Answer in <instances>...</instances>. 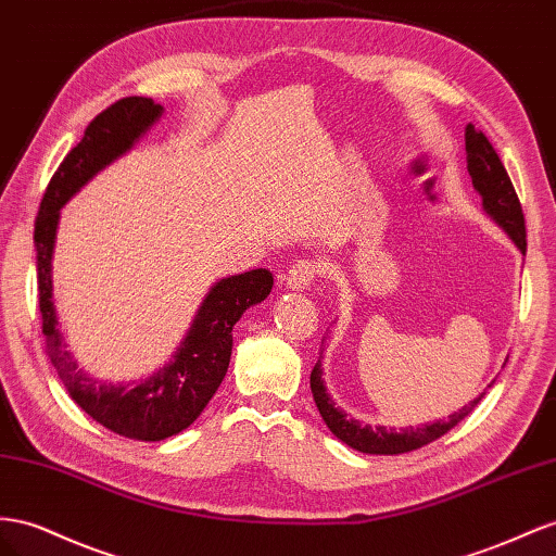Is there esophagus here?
I'll return each mask as SVG.
<instances>
[{
	"instance_id": "34e87169",
	"label": "esophagus",
	"mask_w": 556,
	"mask_h": 556,
	"mask_svg": "<svg viewBox=\"0 0 556 556\" xmlns=\"http://www.w3.org/2000/svg\"><path fill=\"white\" fill-rule=\"evenodd\" d=\"M315 276H318V264L311 260H299L290 266L288 276H285V288L292 292H304L311 288Z\"/></svg>"
}]
</instances>
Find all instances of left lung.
<instances>
[{
  "label": "left lung",
  "mask_w": 556,
  "mask_h": 556,
  "mask_svg": "<svg viewBox=\"0 0 556 556\" xmlns=\"http://www.w3.org/2000/svg\"><path fill=\"white\" fill-rule=\"evenodd\" d=\"M465 152H468V173L472 177V187L479 193V199H482L484 213L513 238V243L519 248L521 254H527V227H523V213L517 199V191L513 182H509V175L501 163L496 149L491 147L486 135L482 130H477L472 124L465 126ZM493 381L484 388L482 395L470 400L463 409L448 416L446 421H434L418 428L409 426L402 430H388L386 426H363L357 418H349L346 412L334 407V400L327 395V388L323 381V359H318L311 371V393L323 421L343 444H349L355 452L363 454L393 456L421 448L442 438V434H446L454 426H458L463 418L477 407L479 400L486 395V390L493 386Z\"/></svg>",
  "instance_id": "obj_1"
}]
</instances>
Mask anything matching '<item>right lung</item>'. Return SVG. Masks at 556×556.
<instances>
[{
	"label": "right lung",
	"mask_w": 556,
	"mask_h": 556,
	"mask_svg": "<svg viewBox=\"0 0 556 556\" xmlns=\"http://www.w3.org/2000/svg\"><path fill=\"white\" fill-rule=\"evenodd\" d=\"M161 116V104L138 96L118 100L98 114L88 124L81 142L60 163L35 222L41 332L47 337V353L58 377L65 383L70 397L93 421L142 442L173 438L197 421L217 393L222 379L227 377L233 325L250 306L262 304L274 288V276L266 268H252L217 280L193 315L189 332L179 341L170 363L138 383H102L86 374L67 351L53 304V250L60 207L88 179L132 149Z\"/></svg>",
	"instance_id": "obj_1"
}]
</instances>
